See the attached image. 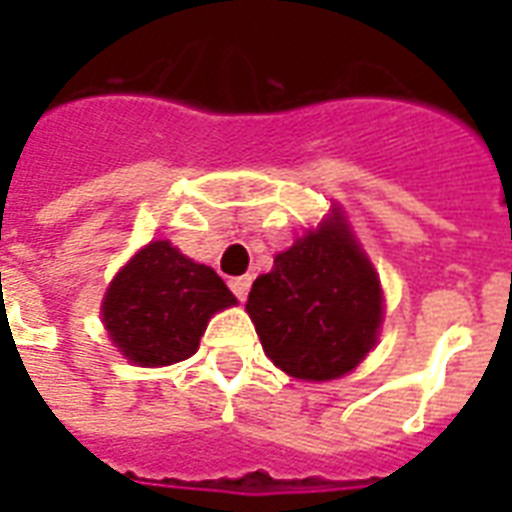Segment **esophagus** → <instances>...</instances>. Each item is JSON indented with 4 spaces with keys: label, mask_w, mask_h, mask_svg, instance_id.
<instances>
[{
    "label": "esophagus",
    "mask_w": 512,
    "mask_h": 512,
    "mask_svg": "<svg viewBox=\"0 0 512 512\" xmlns=\"http://www.w3.org/2000/svg\"><path fill=\"white\" fill-rule=\"evenodd\" d=\"M228 284H231L233 295L239 297V300H244V297L249 295V287H252V276H236V279H231Z\"/></svg>",
    "instance_id": "34e87169"
}]
</instances>
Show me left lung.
<instances>
[{"label":"left lung","instance_id":"left-lung-1","mask_svg":"<svg viewBox=\"0 0 512 512\" xmlns=\"http://www.w3.org/2000/svg\"><path fill=\"white\" fill-rule=\"evenodd\" d=\"M247 313L265 356L289 377L337 380L364 361L380 335L382 287L340 209L257 276Z\"/></svg>","mask_w":512,"mask_h":512}]
</instances>
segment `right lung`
Instances as JSON below:
<instances>
[{"label": "right lung", "instance_id": "right-lung-1", "mask_svg": "<svg viewBox=\"0 0 512 512\" xmlns=\"http://www.w3.org/2000/svg\"><path fill=\"white\" fill-rule=\"evenodd\" d=\"M236 297L209 265L151 241L108 284L100 316L127 361L170 366L199 350L209 319Z\"/></svg>", "mask_w": 512, "mask_h": 512}]
</instances>
